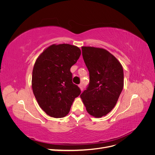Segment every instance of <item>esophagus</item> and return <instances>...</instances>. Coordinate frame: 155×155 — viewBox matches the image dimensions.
Here are the masks:
<instances>
[{"mask_svg": "<svg viewBox=\"0 0 155 155\" xmlns=\"http://www.w3.org/2000/svg\"><path fill=\"white\" fill-rule=\"evenodd\" d=\"M78 86H79V88H80V90L82 91L83 90V85H82V84H80V85H79Z\"/></svg>", "mask_w": 155, "mask_h": 155, "instance_id": "esophagus-1", "label": "esophagus"}]
</instances>
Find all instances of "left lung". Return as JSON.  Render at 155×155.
Listing matches in <instances>:
<instances>
[{
	"instance_id": "8db88e82",
	"label": "left lung",
	"mask_w": 155,
	"mask_h": 155,
	"mask_svg": "<svg viewBox=\"0 0 155 155\" xmlns=\"http://www.w3.org/2000/svg\"><path fill=\"white\" fill-rule=\"evenodd\" d=\"M81 49L90 83L80 97L89 114L101 118L114 107L123 90L122 65L105 49L92 46Z\"/></svg>"
}]
</instances>
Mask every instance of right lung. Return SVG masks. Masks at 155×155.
I'll use <instances>...</instances> for the list:
<instances>
[{"instance_id": "1", "label": "right lung", "mask_w": 155, "mask_h": 155, "mask_svg": "<svg viewBox=\"0 0 155 155\" xmlns=\"http://www.w3.org/2000/svg\"><path fill=\"white\" fill-rule=\"evenodd\" d=\"M78 46L69 44L51 45L35 61L31 87L39 107L55 118L66 116L74 99L81 93L72 83L70 68L81 55Z\"/></svg>"}]
</instances>
